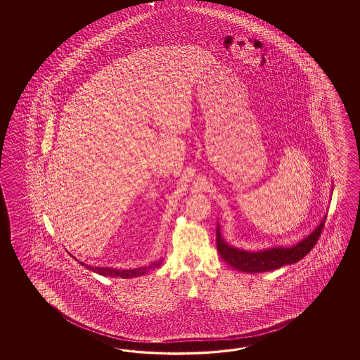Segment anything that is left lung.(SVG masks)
<instances>
[{
    "instance_id": "1",
    "label": "left lung",
    "mask_w": 360,
    "mask_h": 360,
    "mask_svg": "<svg viewBox=\"0 0 360 360\" xmlns=\"http://www.w3.org/2000/svg\"><path fill=\"white\" fill-rule=\"evenodd\" d=\"M324 221H326V217L318 225V228H315L313 233H310L297 245L292 247H274V248H269L257 252H250V251L239 250L228 245L221 237L220 228L217 225V229H216L217 252L220 253L222 260L228 262L231 268L237 269L239 271L264 273V271L276 270L281 266L295 264L301 259H304L306 255L313 250L314 245H316L318 239L321 237Z\"/></svg>"
}]
</instances>
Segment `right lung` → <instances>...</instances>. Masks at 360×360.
Returning <instances> with one entry per match:
<instances>
[{"instance_id":"right-lung-1","label":"right lung","mask_w":360,"mask_h":360,"mask_svg":"<svg viewBox=\"0 0 360 360\" xmlns=\"http://www.w3.org/2000/svg\"><path fill=\"white\" fill-rule=\"evenodd\" d=\"M75 259H76V257H75ZM79 264H81L82 266H84V268L91 270L94 273L100 274V276L127 279V278H135V276H146V273H148L149 270L158 268V266L162 264V260L158 261V262H153V264H150V265H148V266H143V268L138 269H130V270H121V269L113 268H98V266H95V268H94V266H90V265L84 264L82 261H79Z\"/></svg>"}]
</instances>
